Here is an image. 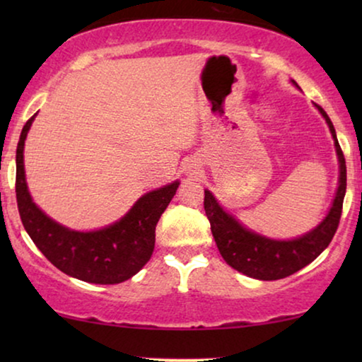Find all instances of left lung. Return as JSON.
<instances>
[{
	"instance_id": "left-lung-1",
	"label": "left lung",
	"mask_w": 362,
	"mask_h": 362,
	"mask_svg": "<svg viewBox=\"0 0 362 362\" xmlns=\"http://www.w3.org/2000/svg\"><path fill=\"white\" fill-rule=\"evenodd\" d=\"M291 83L296 86L295 81H291ZM315 107L328 123L339 163L338 189H336L328 214L318 226L295 239H270V237L247 229L239 219H235L217 202L209 189H204V211L211 222L212 235H214L222 259L232 269L252 279L280 280L301 270L329 245L338 229L346 194V161L329 117L320 105Z\"/></svg>"
}]
</instances>
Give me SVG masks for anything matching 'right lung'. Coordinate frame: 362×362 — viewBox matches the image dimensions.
Instances as JSON below:
<instances>
[{
    "label": "right lung",
    "mask_w": 362,
    "mask_h": 362,
    "mask_svg": "<svg viewBox=\"0 0 362 362\" xmlns=\"http://www.w3.org/2000/svg\"><path fill=\"white\" fill-rule=\"evenodd\" d=\"M36 115L26 122L16 148V199L24 229L44 257L74 279L98 285L132 279L150 260L156 224L176 194L180 181L143 194L122 219L110 226L87 232L69 229L51 219L28 189L24 141Z\"/></svg>",
    "instance_id": "right-lung-1"
}]
</instances>
